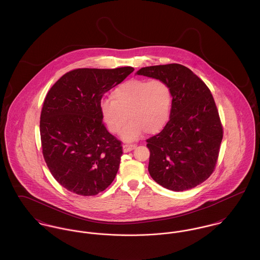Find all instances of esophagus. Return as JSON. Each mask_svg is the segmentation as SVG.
I'll list each match as a JSON object with an SVG mask.
<instances>
[{
	"instance_id": "1",
	"label": "esophagus",
	"mask_w": 260,
	"mask_h": 260,
	"mask_svg": "<svg viewBox=\"0 0 260 260\" xmlns=\"http://www.w3.org/2000/svg\"><path fill=\"white\" fill-rule=\"evenodd\" d=\"M136 148V144H124L123 146V150H124V153H127V152H131L132 150Z\"/></svg>"
}]
</instances>
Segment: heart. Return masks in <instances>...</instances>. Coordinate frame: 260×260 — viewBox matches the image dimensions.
<instances>
[{
	"instance_id": "heart-1",
	"label": "heart",
	"mask_w": 260,
	"mask_h": 260,
	"mask_svg": "<svg viewBox=\"0 0 260 260\" xmlns=\"http://www.w3.org/2000/svg\"><path fill=\"white\" fill-rule=\"evenodd\" d=\"M110 100L101 102V116L109 132L133 140L146 133L156 135L168 124L173 106V91L161 79H132L115 87Z\"/></svg>"
}]
</instances>
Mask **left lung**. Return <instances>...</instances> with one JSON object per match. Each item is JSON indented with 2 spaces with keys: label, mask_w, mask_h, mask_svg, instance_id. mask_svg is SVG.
Listing matches in <instances>:
<instances>
[{
  "label": "left lung",
  "mask_w": 260,
  "mask_h": 260,
  "mask_svg": "<svg viewBox=\"0 0 260 260\" xmlns=\"http://www.w3.org/2000/svg\"><path fill=\"white\" fill-rule=\"evenodd\" d=\"M136 74L164 80L173 91L169 123L146 140L151 177L177 192L203 183L215 169L223 137L210 88L189 68L177 63L143 67Z\"/></svg>",
  "instance_id": "obj_1"
}]
</instances>
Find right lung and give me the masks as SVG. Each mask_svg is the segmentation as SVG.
Instances as JSON below:
<instances>
[{"instance_id": "add662e5", "label": "right lung", "mask_w": 260, "mask_h": 260, "mask_svg": "<svg viewBox=\"0 0 260 260\" xmlns=\"http://www.w3.org/2000/svg\"><path fill=\"white\" fill-rule=\"evenodd\" d=\"M134 70L79 68L50 87L40 118L43 156L52 176L68 191L94 196L113 182L123 147L103 124L101 99Z\"/></svg>"}]
</instances>
